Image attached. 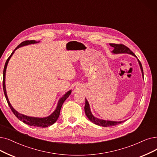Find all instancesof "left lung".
Returning a JSON list of instances; mask_svg holds the SVG:
<instances>
[{"instance_id": "8db88e82", "label": "left lung", "mask_w": 157, "mask_h": 157, "mask_svg": "<svg viewBox=\"0 0 157 157\" xmlns=\"http://www.w3.org/2000/svg\"><path fill=\"white\" fill-rule=\"evenodd\" d=\"M112 47H113L114 49L113 50L112 52L115 53V54H119V53H128V54H130L132 55L137 57L135 56V54L129 49L128 47H126V45H123V44H110ZM139 63L140 67L141 69V71L142 73V76L144 78V72H143V69H142V64L140 63V62L139 60ZM85 114L86 115V117L88 118L91 122H92L93 123L99 125V126H104V127H107V126H115L121 123H122V122L124 121H119V122H117V121H105V120H102V119H99L96 117H95L94 115L92 114L90 109V106L89 104H88V102L86 100V99L85 98Z\"/></svg>"}]
</instances>
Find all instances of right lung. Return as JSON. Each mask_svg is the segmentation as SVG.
I'll use <instances>...</instances> for the list:
<instances>
[{
  "label": "right lung",
  "mask_w": 157,
  "mask_h": 157,
  "mask_svg": "<svg viewBox=\"0 0 157 157\" xmlns=\"http://www.w3.org/2000/svg\"><path fill=\"white\" fill-rule=\"evenodd\" d=\"M38 42H36L35 40H25L22 42L21 44H19L15 49L13 51V52L11 54V55L10 56V57L7 59L5 65H4V71H3V90H4V93L5 95L6 99L7 100V102H8V104L10 106V108H11V111L13 112V113H14V115L15 116L20 120L22 122H24V123H25L26 124H28L29 126H36V127H40V128H45V127H48L52 124H53L54 122H55L59 116V113H60V110H61V108L62 106V105L63 104L64 101L67 99V98L69 96V95L71 93V90L67 92L63 96L59 99L58 103V106L56 107V109L55 110L51 115H50L49 117H44V118H38V117H29V116H26V115H24L23 114H20L18 112H17L14 108H13V106L11 105L10 101L8 100V96H7V94H6V85H5V76H6V68H7V65H8V62L10 59V58L11 57V56L13 55V54L14 53L15 51L17 50L19 47H22V46H24L26 45H29V44H36L38 43Z\"/></svg>",
  "instance_id": "right-lung-1"
}]
</instances>
